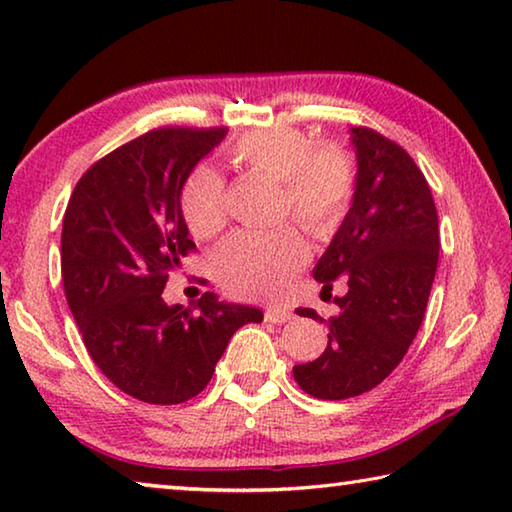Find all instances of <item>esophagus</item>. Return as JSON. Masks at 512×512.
Listing matches in <instances>:
<instances>
[{"instance_id":"obj_1","label":"esophagus","mask_w":512,"mask_h":512,"mask_svg":"<svg viewBox=\"0 0 512 512\" xmlns=\"http://www.w3.org/2000/svg\"><path fill=\"white\" fill-rule=\"evenodd\" d=\"M264 318H266V323L282 325V323H289V320H293V314L287 307H268L264 311Z\"/></svg>"}]
</instances>
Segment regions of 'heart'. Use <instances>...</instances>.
I'll list each match as a JSON object with an SVG mask.
<instances>
[{"label":"heart","instance_id":"b5f03b06","mask_svg":"<svg viewBox=\"0 0 512 512\" xmlns=\"http://www.w3.org/2000/svg\"><path fill=\"white\" fill-rule=\"evenodd\" d=\"M237 167L282 185V212L311 235L325 237L348 210L354 164L339 146L314 151L309 137L293 128L253 131L228 151ZM192 235L214 237L225 225V185L219 171L198 167L180 196ZM309 259V246L296 230L237 232L219 248L216 275L225 289L244 298H273L287 289L293 273Z\"/></svg>","mask_w":512,"mask_h":512}]
</instances>
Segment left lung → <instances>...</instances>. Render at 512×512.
Masks as SVG:
<instances>
[{
	"mask_svg": "<svg viewBox=\"0 0 512 512\" xmlns=\"http://www.w3.org/2000/svg\"><path fill=\"white\" fill-rule=\"evenodd\" d=\"M357 158L352 205L314 266L323 291L341 277L339 314L327 320V348L293 368L302 391L348 400L400 366L427 309L438 266V212L422 171L402 146L370 128H350ZM298 316L323 320L314 309Z\"/></svg>",
	"mask_w": 512,
	"mask_h": 512,
	"instance_id": "left-lung-1",
	"label": "left lung"
}]
</instances>
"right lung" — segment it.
<instances>
[{"label": "right lung", "mask_w": 512, "mask_h": 512, "mask_svg": "<svg viewBox=\"0 0 512 512\" xmlns=\"http://www.w3.org/2000/svg\"><path fill=\"white\" fill-rule=\"evenodd\" d=\"M225 128H160L119 146L74 187L60 264L69 311L92 361L119 391L149 404L192 400L241 325L262 309L205 293L167 305L169 273L194 241L180 207L187 178Z\"/></svg>", "instance_id": "add662e5"}]
</instances>
